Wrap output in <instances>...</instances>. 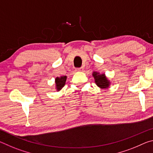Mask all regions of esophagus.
<instances>
[{
	"instance_id": "obj_1",
	"label": "esophagus",
	"mask_w": 153,
	"mask_h": 153,
	"mask_svg": "<svg viewBox=\"0 0 153 153\" xmlns=\"http://www.w3.org/2000/svg\"><path fill=\"white\" fill-rule=\"evenodd\" d=\"M83 70H84V68H83V67H80V68H77L76 69V71H82Z\"/></svg>"
}]
</instances>
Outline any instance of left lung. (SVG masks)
I'll return each instance as SVG.
<instances>
[{"label":"left lung","mask_w":153,"mask_h":153,"mask_svg":"<svg viewBox=\"0 0 153 153\" xmlns=\"http://www.w3.org/2000/svg\"><path fill=\"white\" fill-rule=\"evenodd\" d=\"M92 76L94 77L95 84L100 89H107L109 88L111 81L105 74H100V72L93 71Z\"/></svg>","instance_id":"left-lung-1"}]
</instances>
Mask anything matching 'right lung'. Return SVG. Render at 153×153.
Instances as JSON below:
<instances>
[{
	"mask_svg": "<svg viewBox=\"0 0 153 153\" xmlns=\"http://www.w3.org/2000/svg\"><path fill=\"white\" fill-rule=\"evenodd\" d=\"M67 80V76H63L60 77H56L55 78V89L57 92L60 91V90L63 88V87L65 84Z\"/></svg>",
	"mask_w": 153,
	"mask_h": 153,
	"instance_id": "obj_1",
	"label": "right lung"
}]
</instances>
